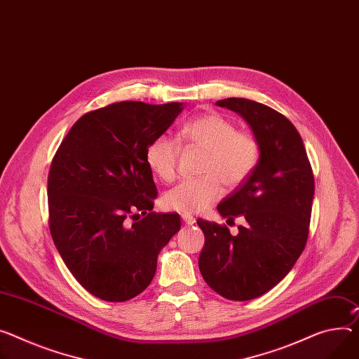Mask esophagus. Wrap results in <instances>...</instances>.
Here are the masks:
<instances>
[{
    "label": "esophagus",
    "instance_id": "1",
    "mask_svg": "<svg viewBox=\"0 0 359 359\" xmlns=\"http://www.w3.org/2000/svg\"><path fill=\"white\" fill-rule=\"evenodd\" d=\"M181 218H182V222L185 223V226H192V224H196V218L192 217V215H189V214H182V215H181Z\"/></svg>",
    "mask_w": 359,
    "mask_h": 359
}]
</instances>
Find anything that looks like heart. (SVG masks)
<instances>
[{
    "label": "heart",
    "instance_id": "heart-1",
    "mask_svg": "<svg viewBox=\"0 0 359 359\" xmlns=\"http://www.w3.org/2000/svg\"><path fill=\"white\" fill-rule=\"evenodd\" d=\"M181 141L205 151L201 174L197 180H185L165 192L162 204L167 210L198 214L223 194L222 181L236 187L256 170L260 147L250 132L237 130L233 121L210 112L188 121L181 132ZM180 145L168 135L155 136L145 149L148 168L163 182L175 178Z\"/></svg>",
    "mask_w": 359,
    "mask_h": 359
}]
</instances>
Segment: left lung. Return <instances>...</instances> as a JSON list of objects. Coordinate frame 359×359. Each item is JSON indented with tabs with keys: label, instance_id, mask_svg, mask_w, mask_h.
Segmentation results:
<instances>
[{
	"label": "left lung",
	"instance_id": "8db88e82",
	"mask_svg": "<svg viewBox=\"0 0 359 359\" xmlns=\"http://www.w3.org/2000/svg\"><path fill=\"white\" fill-rule=\"evenodd\" d=\"M215 104L233 110L250 126L260 159L252 175L217 205L224 218L245 219L238 234L201 218L197 222L205 237L198 267L218 294L250 300L278 285L305 249L315 181L305 145L287 118L243 97Z\"/></svg>",
	"mask_w": 359,
	"mask_h": 359
}]
</instances>
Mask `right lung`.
Wrapping results in <instances>:
<instances>
[{
	"label": "right lung",
	"mask_w": 359,
	"mask_h": 359,
	"mask_svg": "<svg viewBox=\"0 0 359 359\" xmlns=\"http://www.w3.org/2000/svg\"><path fill=\"white\" fill-rule=\"evenodd\" d=\"M184 107L118 102L92 110L53 158L47 185L53 241L76 280L102 300L125 302L144 292L159 252L181 229L177 212L152 211L158 192L145 149Z\"/></svg>",
	"instance_id": "obj_1"
}]
</instances>
